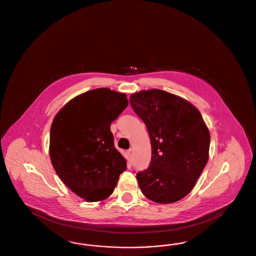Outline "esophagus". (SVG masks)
Instances as JSON below:
<instances>
[{
    "label": "esophagus",
    "instance_id": "1",
    "mask_svg": "<svg viewBox=\"0 0 256 256\" xmlns=\"http://www.w3.org/2000/svg\"><path fill=\"white\" fill-rule=\"evenodd\" d=\"M128 154L130 156V158H132V156H134V148H130L128 150Z\"/></svg>",
    "mask_w": 256,
    "mask_h": 256
}]
</instances>
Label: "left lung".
<instances>
[{
    "label": "left lung",
    "instance_id": "8db88e82",
    "mask_svg": "<svg viewBox=\"0 0 256 256\" xmlns=\"http://www.w3.org/2000/svg\"><path fill=\"white\" fill-rule=\"evenodd\" d=\"M134 112L146 124L152 159L136 178L144 196L158 204L188 195L208 160L210 134L200 111L189 102L159 89L130 98Z\"/></svg>",
    "mask_w": 256,
    "mask_h": 256
}]
</instances>
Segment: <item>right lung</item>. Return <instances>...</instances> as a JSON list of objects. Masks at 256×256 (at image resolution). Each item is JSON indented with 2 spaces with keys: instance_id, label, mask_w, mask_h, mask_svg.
<instances>
[{
  "instance_id": "1",
  "label": "right lung",
  "mask_w": 256,
  "mask_h": 256,
  "mask_svg": "<svg viewBox=\"0 0 256 256\" xmlns=\"http://www.w3.org/2000/svg\"><path fill=\"white\" fill-rule=\"evenodd\" d=\"M128 104L126 94L98 88L78 95L56 115L50 158L64 184L87 202L110 196L126 161L114 146L110 124Z\"/></svg>"
}]
</instances>
